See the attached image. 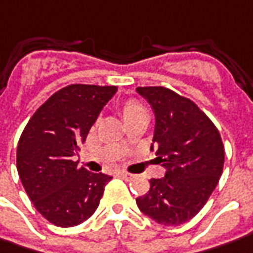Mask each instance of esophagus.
Listing matches in <instances>:
<instances>
[{
  "label": "esophagus",
  "instance_id": "34e87169",
  "mask_svg": "<svg viewBox=\"0 0 253 253\" xmlns=\"http://www.w3.org/2000/svg\"><path fill=\"white\" fill-rule=\"evenodd\" d=\"M118 176H119L120 178H123V180H130V178H131V174H128L126 171H119Z\"/></svg>",
  "mask_w": 253,
  "mask_h": 253
}]
</instances>
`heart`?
<instances>
[{"label": "heart", "mask_w": 253, "mask_h": 253, "mask_svg": "<svg viewBox=\"0 0 253 253\" xmlns=\"http://www.w3.org/2000/svg\"><path fill=\"white\" fill-rule=\"evenodd\" d=\"M119 111L123 116V120L128 123L131 122L135 118L138 116H145V109L141 104L138 99H134V98H130V99H126L123 101L119 106ZM122 145H125V141L122 142Z\"/></svg>", "instance_id": "obj_1"}]
</instances>
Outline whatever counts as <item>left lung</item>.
<instances>
[{
  "mask_svg": "<svg viewBox=\"0 0 253 253\" xmlns=\"http://www.w3.org/2000/svg\"><path fill=\"white\" fill-rule=\"evenodd\" d=\"M155 113L151 149L166 169L135 199L140 211L165 226H178L204 208L219 183L224 145L213 122L195 102L166 87H137Z\"/></svg>",
  "mask_w": 253,
  "mask_h": 253,
  "instance_id": "8db88e82",
  "label": "left lung"
}]
</instances>
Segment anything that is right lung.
<instances>
[{
    "label": "right lung",
    "mask_w": 253,
    "mask_h": 253,
    "mask_svg": "<svg viewBox=\"0 0 253 253\" xmlns=\"http://www.w3.org/2000/svg\"><path fill=\"white\" fill-rule=\"evenodd\" d=\"M116 90L115 85H66L34 112L19 138L20 181L36 209L55 226L73 227L91 217L112 178L87 171L73 156Z\"/></svg>",
    "instance_id": "obj_1"
}]
</instances>
